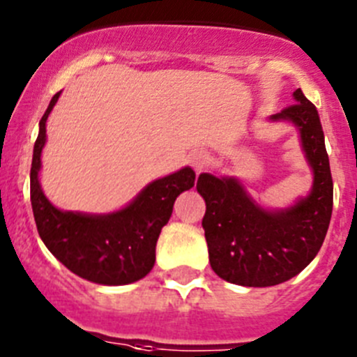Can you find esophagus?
I'll list each match as a JSON object with an SVG mask.
<instances>
[{
  "mask_svg": "<svg viewBox=\"0 0 357 357\" xmlns=\"http://www.w3.org/2000/svg\"><path fill=\"white\" fill-rule=\"evenodd\" d=\"M189 161H191V166L195 168V172H204L208 166V157L204 152H195Z\"/></svg>",
  "mask_w": 357,
  "mask_h": 357,
  "instance_id": "34e87169",
  "label": "esophagus"
}]
</instances>
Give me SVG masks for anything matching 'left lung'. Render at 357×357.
Listing matches in <instances>:
<instances>
[{"mask_svg": "<svg viewBox=\"0 0 357 357\" xmlns=\"http://www.w3.org/2000/svg\"><path fill=\"white\" fill-rule=\"evenodd\" d=\"M292 106L271 120H289L299 129L301 145L313 169L308 196L289 208L267 211L234 176L202 173L196 189L204 196L202 227L208 261L219 278L243 287H273L290 280L315 258L333 212V178L319 111L297 88Z\"/></svg>", "mask_w": 357, "mask_h": 357, "instance_id": "left-lung-1", "label": "left lung"}]
</instances>
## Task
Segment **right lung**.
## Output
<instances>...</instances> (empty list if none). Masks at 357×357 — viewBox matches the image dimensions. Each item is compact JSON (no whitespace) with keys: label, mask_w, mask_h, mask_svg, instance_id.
<instances>
[{"label":"right lung","mask_w":357,"mask_h":357,"mask_svg":"<svg viewBox=\"0 0 357 357\" xmlns=\"http://www.w3.org/2000/svg\"><path fill=\"white\" fill-rule=\"evenodd\" d=\"M61 91L52 97L40 120L29 172V195L35 223L45 248L58 260L99 285H127L142 280L155 264V244L169 221L176 196L195 185V172L182 168L150 182L127 207L111 214H81L56 208L38 182L45 145V120Z\"/></svg>","instance_id":"add662e5"}]
</instances>
